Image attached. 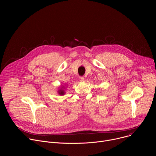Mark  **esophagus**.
<instances>
[{
  "instance_id": "34e87169",
  "label": "esophagus",
  "mask_w": 156,
  "mask_h": 156,
  "mask_svg": "<svg viewBox=\"0 0 156 156\" xmlns=\"http://www.w3.org/2000/svg\"><path fill=\"white\" fill-rule=\"evenodd\" d=\"M80 80L81 81H84V78L83 76H80Z\"/></svg>"
}]
</instances>
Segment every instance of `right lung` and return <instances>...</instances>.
<instances>
[{
    "label": "right lung",
    "instance_id": "add662e5",
    "mask_svg": "<svg viewBox=\"0 0 156 156\" xmlns=\"http://www.w3.org/2000/svg\"><path fill=\"white\" fill-rule=\"evenodd\" d=\"M58 93H59V94H60V95H63V94H64V91L63 90H60L59 91H58Z\"/></svg>",
    "mask_w": 156,
    "mask_h": 156
}]
</instances>
